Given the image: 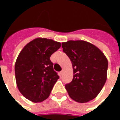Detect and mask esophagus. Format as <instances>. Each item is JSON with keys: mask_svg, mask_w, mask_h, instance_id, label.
<instances>
[{"mask_svg": "<svg viewBox=\"0 0 120 120\" xmlns=\"http://www.w3.org/2000/svg\"><path fill=\"white\" fill-rule=\"evenodd\" d=\"M63 72H64L63 71H60V76H62L63 75Z\"/></svg>", "mask_w": 120, "mask_h": 120, "instance_id": "esophagus-1", "label": "esophagus"}]
</instances>
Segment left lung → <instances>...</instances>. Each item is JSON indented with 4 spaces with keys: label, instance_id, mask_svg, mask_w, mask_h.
I'll use <instances>...</instances> for the list:
<instances>
[{
    "label": "left lung",
    "instance_id": "obj_1",
    "mask_svg": "<svg viewBox=\"0 0 120 120\" xmlns=\"http://www.w3.org/2000/svg\"><path fill=\"white\" fill-rule=\"evenodd\" d=\"M73 68V80L65 85L71 98L79 103H86L96 98L107 80L108 61L94 45L83 40H69L62 43Z\"/></svg>",
    "mask_w": 120,
    "mask_h": 120
}]
</instances>
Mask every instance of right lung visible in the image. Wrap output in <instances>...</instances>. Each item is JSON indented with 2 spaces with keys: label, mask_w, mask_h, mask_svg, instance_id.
I'll use <instances>...</instances> for the list:
<instances>
[{
  "label": "right lung",
  "mask_w": 120,
  "mask_h": 120,
  "mask_svg": "<svg viewBox=\"0 0 120 120\" xmlns=\"http://www.w3.org/2000/svg\"><path fill=\"white\" fill-rule=\"evenodd\" d=\"M61 43L38 38L29 42L17 57L15 65L17 87L22 95L34 103L47 99L59 78L50 56Z\"/></svg>",
  "instance_id": "obj_1"
}]
</instances>
